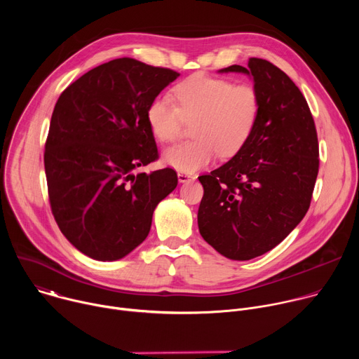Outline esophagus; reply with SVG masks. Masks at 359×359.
<instances>
[{
  "label": "esophagus",
  "instance_id": "34e87169",
  "mask_svg": "<svg viewBox=\"0 0 359 359\" xmlns=\"http://www.w3.org/2000/svg\"><path fill=\"white\" fill-rule=\"evenodd\" d=\"M177 177H179V182H180V183H184V182H189V180L196 179V176H194L193 173H186V172H179V173H177Z\"/></svg>",
  "mask_w": 359,
  "mask_h": 359
}]
</instances>
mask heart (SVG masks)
I'll return each instance as SVG.
<instances>
[{
  "instance_id": "obj_1",
  "label": "heart",
  "mask_w": 359,
  "mask_h": 359,
  "mask_svg": "<svg viewBox=\"0 0 359 359\" xmlns=\"http://www.w3.org/2000/svg\"><path fill=\"white\" fill-rule=\"evenodd\" d=\"M177 105L168 96L153 99L146 111L150 132L159 142L179 139L186 122H194L196 137L168 149L165 162L176 170L191 173L208 166L220 151L234 156L257 126L262 99L254 86L230 79L194 75L175 86Z\"/></svg>"
}]
</instances>
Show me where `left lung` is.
Instances as JSON below:
<instances>
[{"mask_svg": "<svg viewBox=\"0 0 359 359\" xmlns=\"http://www.w3.org/2000/svg\"><path fill=\"white\" fill-rule=\"evenodd\" d=\"M243 72L254 79L262 112L250 140L231 161L198 176L203 198L198 231L231 260H250L280 244L304 219L320 168L316 123L309 104L280 68L262 58Z\"/></svg>", "mask_w": 359, "mask_h": 359, "instance_id": "8db88e82", "label": "left lung"}]
</instances>
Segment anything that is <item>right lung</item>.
Here are the masks:
<instances>
[{
  "mask_svg": "<svg viewBox=\"0 0 359 359\" xmlns=\"http://www.w3.org/2000/svg\"><path fill=\"white\" fill-rule=\"evenodd\" d=\"M179 75L118 58L82 75L55 104L43 153L50 210L68 241L93 260L135 250L177 186L170 168L137 169L159 159L147 107Z\"/></svg>",
  "mask_w": 359,
  "mask_h": 359,
  "instance_id": "1",
  "label": "right lung"
}]
</instances>
